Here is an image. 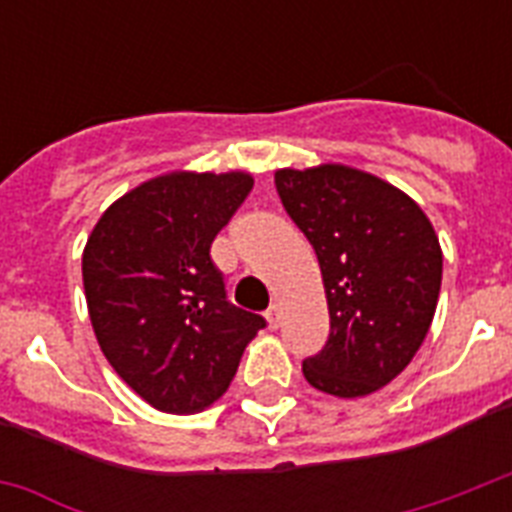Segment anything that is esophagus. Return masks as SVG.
<instances>
[{
  "label": "esophagus",
  "mask_w": 512,
  "mask_h": 512,
  "mask_svg": "<svg viewBox=\"0 0 512 512\" xmlns=\"http://www.w3.org/2000/svg\"><path fill=\"white\" fill-rule=\"evenodd\" d=\"M265 319H268V327L279 329V324H281V308H279V305L273 303L271 308L265 311Z\"/></svg>",
  "instance_id": "esophagus-1"
}]
</instances>
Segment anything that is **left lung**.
I'll list each match as a JSON object with an SVG mask.
<instances>
[{"instance_id": "obj_1", "label": "left lung", "mask_w": 512, "mask_h": 512, "mask_svg": "<svg viewBox=\"0 0 512 512\" xmlns=\"http://www.w3.org/2000/svg\"><path fill=\"white\" fill-rule=\"evenodd\" d=\"M276 191L316 249L329 305V340L303 361L305 380L329 396H369L428 335L444 268L436 231L396 185L342 164L279 170Z\"/></svg>"}]
</instances>
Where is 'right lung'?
I'll return each mask as SVG.
<instances>
[{
	"mask_svg": "<svg viewBox=\"0 0 512 512\" xmlns=\"http://www.w3.org/2000/svg\"><path fill=\"white\" fill-rule=\"evenodd\" d=\"M247 172H170L132 188L82 255L103 356L143 401L191 414L223 396L263 316L225 297L209 247L252 191Z\"/></svg>",
	"mask_w": 512,
	"mask_h": 512,
	"instance_id": "right-lung-1",
	"label": "right lung"
}]
</instances>
